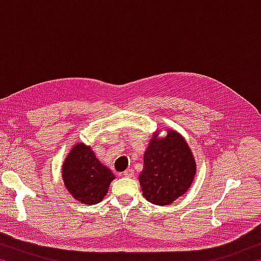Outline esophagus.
Wrapping results in <instances>:
<instances>
[{"instance_id": "esophagus-1", "label": "esophagus", "mask_w": 261, "mask_h": 261, "mask_svg": "<svg viewBox=\"0 0 261 261\" xmlns=\"http://www.w3.org/2000/svg\"><path fill=\"white\" fill-rule=\"evenodd\" d=\"M123 175L125 176V177H134V170L132 169H126Z\"/></svg>"}]
</instances>
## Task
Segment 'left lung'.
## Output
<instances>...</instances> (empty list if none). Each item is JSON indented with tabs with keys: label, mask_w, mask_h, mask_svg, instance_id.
Listing matches in <instances>:
<instances>
[{
	"label": "left lung",
	"mask_w": 261,
	"mask_h": 261,
	"mask_svg": "<svg viewBox=\"0 0 261 261\" xmlns=\"http://www.w3.org/2000/svg\"><path fill=\"white\" fill-rule=\"evenodd\" d=\"M196 161L187 141L178 132L152 137L144 154L139 175L143 196L159 206L169 205L188 191L196 175Z\"/></svg>",
	"instance_id": "obj_1"
}]
</instances>
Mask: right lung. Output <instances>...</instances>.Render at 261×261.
I'll return each instance as SVG.
<instances>
[{
	"label": "right lung",
	"instance_id": "right-lung-1",
	"mask_svg": "<svg viewBox=\"0 0 261 261\" xmlns=\"http://www.w3.org/2000/svg\"><path fill=\"white\" fill-rule=\"evenodd\" d=\"M62 177L74 199L82 204L94 205L103 199L115 176L96 159L91 146L79 143L65 158Z\"/></svg>",
	"mask_w": 261,
	"mask_h": 261
}]
</instances>
